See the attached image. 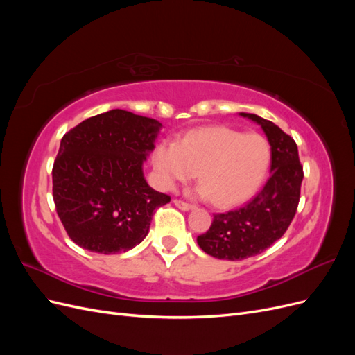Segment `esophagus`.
Returning a JSON list of instances; mask_svg holds the SVG:
<instances>
[{
    "instance_id": "obj_1",
    "label": "esophagus",
    "mask_w": 355,
    "mask_h": 355,
    "mask_svg": "<svg viewBox=\"0 0 355 355\" xmlns=\"http://www.w3.org/2000/svg\"><path fill=\"white\" fill-rule=\"evenodd\" d=\"M173 202H175V206L178 207V209H180V210H191L192 209V206L189 202H187V201H182V200H173Z\"/></svg>"
}]
</instances>
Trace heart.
Masks as SVG:
<instances>
[{"mask_svg":"<svg viewBox=\"0 0 355 355\" xmlns=\"http://www.w3.org/2000/svg\"><path fill=\"white\" fill-rule=\"evenodd\" d=\"M271 151L266 139L230 127L211 125L189 132L178 144L163 142L153 154L159 184L173 189L198 175L194 194L230 207L249 198L261 185L270 167Z\"/></svg>","mask_w":355,"mask_h":355,"instance_id":"obj_1","label":"heart"}]
</instances>
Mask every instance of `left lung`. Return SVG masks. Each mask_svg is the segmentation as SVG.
<instances>
[{
	"label": "left lung",
	"mask_w": 355,
	"mask_h": 355,
	"mask_svg": "<svg viewBox=\"0 0 355 355\" xmlns=\"http://www.w3.org/2000/svg\"><path fill=\"white\" fill-rule=\"evenodd\" d=\"M257 123L271 145V176L245 206L213 214L207 232L197 237L202 252L225 261H241L265 252L283 237L300 198L304 168L293 137L254 114L240 112Z\"/></svg>",
	"instance_id": "obj_1"
}]
</instances>
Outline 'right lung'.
<instances>
[{
	"label": "right lung",
	"mask_w": 355,
	"mask_h": 355,
	"mask_svg": "<svg viewBox=\"0 0 355 355\" xmlns=\"http://www.w3.org/2000/svg\"><path fill=\"white\" fill-rule=\"evenodd\" d=\"M161 123L123 110L84 120L62 137L53 164V200L69 239L85 250L133 249L154 211L170 201L146 184L144 161Z\"/></svg>",
	"instance_id": "right-lung-1"
}]
</instances>
